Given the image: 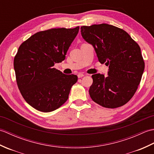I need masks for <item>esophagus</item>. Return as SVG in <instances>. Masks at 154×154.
<instances>
[{
	"label": "esophagus",
	"mask_w": 154,
	"mask_h": 154,
	"mask_svg": "<svg viewBox=\"0 0 154 154\" xmlns=\"http://www.w3.org/2000/svg\"><path fill=\"white\" fill-rule=\"evenodd\" d=\"M85 75L83 74V73H79L77 75V77H78V78H81V77H84Z\"/></svg>",
	"instance_id": "obj_1"
}]
</instances>
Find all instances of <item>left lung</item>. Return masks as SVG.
Segmentation results:
<instances>
[{"label": "left lung", "instance_id": "obj_1", "mask_svg": "<svg viewBox=\"0 0 154 154\" xmlns=\"http://www.w3.org/2000/svg\"><path fill=\"white\" fill-rule=\"evenodd\" d=\"M81 32L93 46L100 63L109 68L108 76L92 75L91 98L109 109L123 106L136 93L144 70L139 45L122 29L107 24L83 26Z\"/></svg>", "mask_w": 154, "mask_h": 154}]
</instances>
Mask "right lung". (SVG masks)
Listing matches in <instances>:
<instances>
[{
	"mask_svg": "<svg viewBox=\"0 0 154 154\" xmlns=\"http://www.w3.org/2000/svg\"><path fill=\"white\" fill-rule=\"evenodd\" d=\"M75 28H53L32 35L20 45L14 60L18 89L31 106L44 112L60 108L69 98L75 75L54 68L65 58L79 32Z\"/></svg>",
	"mask_w": 154,
	"mask_h": 154,
	"instance_id": "right-lung-1",
	"label": "right lung"
}]
</instances>
